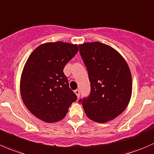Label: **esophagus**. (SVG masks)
I'll return each mask as SVG.
<instances>
[{
  "label": "esophagus",
  "mask_w": 154,
  "mask_h": 154,
  "mask_svg": "<svg viewBox=\"0 0 154 154\" xmlns=\"http://www.w3.org/2000/svg\"><path fill=\"white\" fill-rule=\"evenodd\" d=\"M74 92H75L77 96L79 98V97H80V90H79V89H76V90H74Z\"/></svg>",
  "instance_id": "esophagus-1"
}]
</instances>
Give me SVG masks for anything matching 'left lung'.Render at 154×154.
<instances>
[{"instance_id":"left-lung-1","label":"left lung","mask_w":154,"mask_h":154,"mask_svg":"<svg viewBox=\"0 0 154 154\" xmlns=\"http://www.w3.org/2000/svg\"><path fill=\"white\" fill-rule=\"evenodd\" d=\"M90 82V93L79 100L86 116L98 123L116 118L126 109L132 95L130 70L121 55L100 42L79 46Z\"/></svg>"}]
</instances>
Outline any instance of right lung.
<instances>
[{
	"label": "right lung",
	"instance_id": "right-lung-1",
	"mask_svg": "<svg viewBox=\"0 0 154 154\" xmlns=\"http://www.w3.org/2000/svg\"><path fill=\"white\" fill-rule=\"evenodd\" d=\"M78 50L77 45L68 43H47L28 57L21 77V95L37 118L47 123L59 121L77 99L63 69Z\"/></svg>",
	"mask_w": 154,
	"mask_h": 154
}]
</instances>
